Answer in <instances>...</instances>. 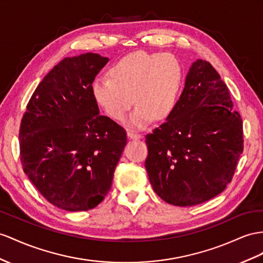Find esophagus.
<instances>
[{
    "label": "esophagus",
    "instance_id": "1",
    "mask_svg": "<svg viewBox=\"0 0 263 263\" xmlns=\"http://www.w3.org/2000/svg\"><path fill=\"white\" fill-rule=\"evenodd\" d=\"M127 138L131 140H138L141 139V134H138L133 131H127Z\"/></svg>",
    "mask_w": 263,
    "mask_h": 263
}]
</instances>
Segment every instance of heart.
<instances>
[{
	"instance_id": "heart-1",
	"label": "heart",
	"mask_w": 263,
	"mask_h": 263,
	"mask_svg": "<svg viewBox=\"0 0 263 263\" xmlns=\"http://www.w3.org/2000/svg\"><path fill=\"white\" fill-rule=\"evenodd\" d=\"M110 76L94 80V100L110 117L121 120L133 99L137 105L125 124L143 129L153 118L163 119L173 110L182 83V67L170 53L138 51L114 63Z\"/></svg>"
}]
</instances>
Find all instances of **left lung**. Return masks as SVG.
Wrapping results in <instances>:
<instances>
[{"instance_id": "left-lung-1", "label": "left lung", "mask_w": 263, "mask_h": 263, "mask_svg": "<svg viewBox=\"0 0 263 263\" xmlns=\"http://www.w3.org/2000/svg\"><path fill=\"white\" fill-rule=\"evenodd\" d=\"M145 143L150 183L167 203L200 204L231 182L243 151L242 120L210 63H192L173 110Z\"/></svg>"}]
</instances>
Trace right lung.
Returning a JSON list of instances; mask_svg holds the SVG:
<instances>
[{
	"instance_id": "1",
	"label": "right lung",
	"mask_w": 263,
	"mask_h": 263,
	"mask_svg": "<svg viewBox=\"0 0 263 263\" xmlns=\"http://www.w3.org/2000/svg\"><path fill=\"white\" fill-rule=\"evenodd\" d=\"M107 62L90 52L63 59L32 94L20 126L25 174L65 211L90 210L104 199L126 144L123 127L100 116L92 94Z\"/></svg>"
}]
</instances>
